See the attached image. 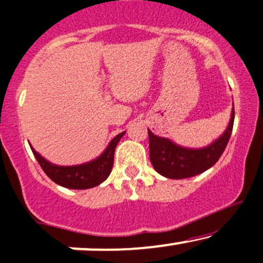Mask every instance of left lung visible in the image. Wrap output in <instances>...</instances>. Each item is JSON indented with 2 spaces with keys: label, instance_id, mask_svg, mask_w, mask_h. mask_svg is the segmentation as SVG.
<instances>
[{
  "label": "left lung",
  "instance_id": "left-lung-1",
  "mask_svg": "<svg viewBox=\"0 0 263 263\" xmlns=\"http://www.w3.org/2000/svg\"><path fill=\"white\" fill-rule=\"evenodd\" d=\"M235 121V108H232L231 121L224 134L217 141L201 149L183 148L167 138L155 136L148 129L149 160L160 175L167 178L181 180L200 175L212 167L223 154L231 137Z\"/></svg>",
  "mask_w": 263,
  "mask_h": 263
}]
</instances>
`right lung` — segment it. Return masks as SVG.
Instances as JSON below:
<instances>
[{
    "label": "right lung",
    "instance_id": "right-lung-1",
    "mask_svg": "<svg viewBox=\"0 0 263 263\" xmlns=\"http://www.w3.org/2000/svg\"><path fill=\"white\" fill-rule=\"evenodd\" d=\"M125 135V132L117 135L114 140L109 142L106 151L100 156L97 160L92 162L80 164V166L62 167L57 164H52L41 157L31 147L34 157L39 161L40 166L45 171V174L51 178L53 182L63 187L72 190H86L102 183L111 174L112 166H114V155L118 141Z\"/></svg>",
    "mask_w": 263,
    "mask_h": 263
}]
</instances>
